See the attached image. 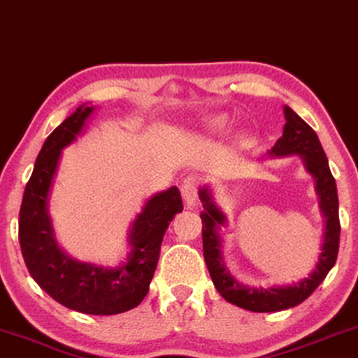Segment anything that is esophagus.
Wrapping results in <instances>:
<instances>
[{"mask_svg": "<svg viewBox=\"0 0 358 358\" xmlns=\"http://www.w3.org/2000/svg\"><path fill=\"white\" fill-rule=\"evenodd\" d=\"M200 184H202V179H200L199 176H195V174H190L182 180V185H180V192H182V197L185 200V203H187V207H192V205H195Z\"/></svg>", "mask_w": 358, "mask_h": 358, "instance_id": "1", "label": "esophagus"}]
</instances>
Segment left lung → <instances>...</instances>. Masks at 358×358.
Returning <instances> with one entry per match:
<instances>
[{
    "mask_svg": "<svg viewBox=\"0 0 358 358\" xmlns=\"http://www.w3.org/2000/svg\"><path fill=\"white\" fill-rule=\"evenodd\" d=\"M285 120L283 135L273 145L271 155H301L306 163V169L315 176L316 189L321 197V208L324 212L326 233L320 262L315 272L310 277L295 283L293 287L278 288H249L238 283L229 275L220 256V239L217 233V224L224 223L222 212L210 202V195L202 190L205 212H202V241H203V257L207 262L210 277L215 283L220 295L224 300L233 303L244 310L256 313H272L282 311L287 308H293L305 301L313 292L324 280L327 272L334 267L337 252H339L341 239V222H339V200H337L336 180L332 176L324 150L320 143L316 131L296 114L290 107L285 106Z\"/></svg>",
    "mask_w": 358,
    "mask_h": 358,
    "instance_id": "left-lung-1",
    "label": "left lung"
}]
</instances>
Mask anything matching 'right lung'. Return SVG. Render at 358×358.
Masks as SVG:
<instances>
[{"label":"right lung","mask_w":358,"mask_h":358,"mask_svg":"<svg viewBox=\"0 0 358 358\" xmlns=\"http://www.w3.org/2000/svg\"><path fill=\"white\" fill-rule=\"evenodd\" d=\"M92 107H78L47 136L24 190L19 212V244L34 280L53 300L85 315H119L138 306L146 296L169 222L182 212L179 189L171 187L146 202L134 222L131 252L117 268L73 261L57 246L47 215L50 190L62 150L80 134Z\"/></svg>","instance_id":"add662e5"}]
</instances>
